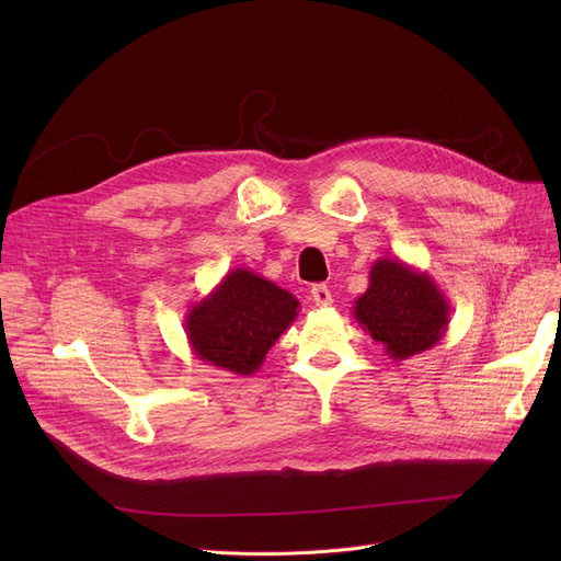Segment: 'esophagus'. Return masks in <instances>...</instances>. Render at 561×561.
Returning <instances> with one entry per match:
<instances>
[{"label":"esophagus","instance_id":"1","mask_svg":"<svg viewBox=\"0 0 561 561\" xmlns=\"http://www.w3.org/2000/svg\"><path fill=\"white\" fill-rule=\"evenodd\" d=\"M311 298H313L316 307H330L334 302L332 300V293H330V288L325 284H316L311 288Z\"/></svg>","mask_w":561,"mask_h":561}]
</instances>
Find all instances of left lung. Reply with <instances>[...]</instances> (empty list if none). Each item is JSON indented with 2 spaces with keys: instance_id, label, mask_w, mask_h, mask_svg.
<instances>
[{
  "instance_id": "1",
  "label": "left lung",
  "mask_w": 561,
  "mask_h": 561,
  "mask_svg": "<svg viewBox=\"0 0 561 561\" xmlns=\"http://www.w3.org/2000/svg\"><path fill=\"white\" fill-rule=\"evenodd\" d=\"M352 316L393 362H404L434 347L450 325V302L430 273L398 256L370 265V282L355 300Z\"/></svg>"
}]
</instances>
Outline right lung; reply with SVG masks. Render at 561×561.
Segmentation results:
<instances>
[{
    "instance_id": "right-lung-1",
    "label": "right lung",
    "mask_w": 561,
    "mask_h": 561,
    "mask_svg": "<svg viewBox=\"0 0 561 561\" xmlns=\"http://www.w3.org/2000/svg\"><path fill=\"white\" fill-rule=\"evenodd\" d=\"M293 293L248 268L229 271L184 320L193 355L233 375H252L298 318Z\"/></svg>"
}]
</instances>
